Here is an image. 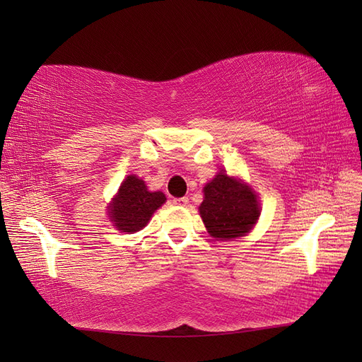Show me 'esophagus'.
I'll use <instances>...</instances> for the list:
<instances>
[{"label":"esophagus","mask_w":362,"mask_h":362,"mask_svg":"<svg viewBox=\"0 0 362 362\" xmlns=\"http://www.w3.org/2000/svg\"><path fill=\"white\" fill-rule=\"evenodd\" d=\"M173 204H175V205L185 206V205L189 204V198H185V196H184V198H175V199H173Z\"/></svg>","instance_id":"esophagus-1"}]
</instances>
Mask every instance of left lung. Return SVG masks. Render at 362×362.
I'll return each mask as SVG.
<instances>
[{"label": "left lung", "instance_id": "obj_1", "mask_svg": "<svg viewBox=\"0 0 362 362\" xmlns=\"http://www.w3.org/2000/svg\"><path fill=\"white\" fill-rule=\"evenodd\" d=\"M204 194L199 213L214 238L242 237L254 228L259 216L257 194L242 181L221 172L205 185Z\"/></svg>", "mask_w": 362, "mask_h": 362}]
</instances>
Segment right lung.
I'll use <instances>...</instances> for the list:
<instances>
[{
    "label": "right lung",
    "instance_id": "1",
    "mask_svg": "<svg viewBox=\"0 0 362 362\" xmlns=\"http://www.w3.org/2000/svg\"><path fill=\"white\" fill-rule=\"evenodd\" d=\"M164 201L166 196L161 192H149L144 181L136 175H129L120 185L108 214L119 231L136 233L146 226L151 216Z\"/></svg>",
    "mask_w": 362,
    "mask_h": 362
}]
</instances>
